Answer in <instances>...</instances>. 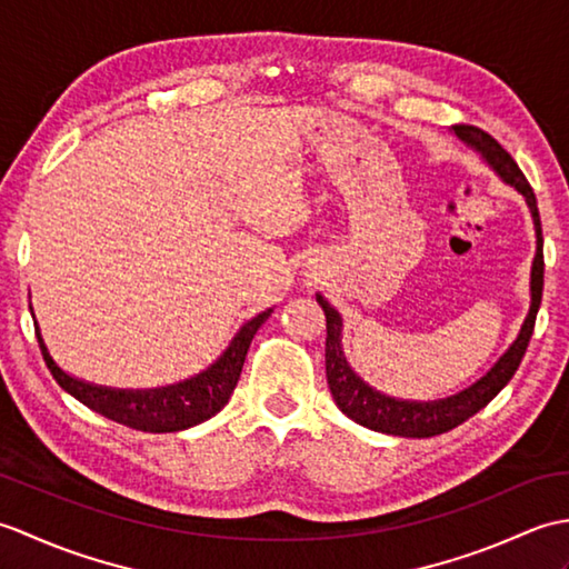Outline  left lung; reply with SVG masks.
Segmentation results:
<instances>
[{
	"label": "left lung",
	"instance_id": "obj_1",
	"mask_svg": "<svg viewBox=\"0 0 569 569\" xmlns=\"http://www.w3.org/2000/svg\"><path fill=\"white\" fill-rule=\"evenodd\" d=\"M455 131L459 139H465L467 143H471V147L481 151V156H485V159L493 166V171H497L506 183H511L518 192H523L530 214H533L536 234H538L533 273H530V293H533V300H530V312L523 322L521 335H518V340L511 345L509 352L499 359V365L493 367L485 379L477 381L475 386H469V389L462 393L445 398V401L408 403V401H396V398L381 396L379 391L369 389V386L361 381L352 369H349L347 359L342 355V345H340V332H342L340 312H337L322 296H318V303L325 310V320H328L325 369H328V383H330L335 403L340 406V410L347 418L357 420L359 426L379 430V432H389V435H401V438H432V435H442L447 430H452L459 426V422H465L467 418L479 413V410L513 379V373L518 365H521V359L528 349L530 335H533L536 316L542 298V271H546V261H542V229H540V214H538L533 188H530L523 171L511 159V153L506 151L501 143L489 134V131L479 129L475 124H455Z\"/></svg>",
	"mask_w": 569,
	"mask_h": 569
}]
</instances>
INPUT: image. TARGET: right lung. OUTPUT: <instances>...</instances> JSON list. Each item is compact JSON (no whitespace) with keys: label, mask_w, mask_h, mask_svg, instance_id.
Segmentation results:
<instances>
[{"label":"right lung","mask_w":569,"mask_h":569,"mask_svg":"<svg viewBox=\"0 0 569 569\" xmlns=\"http://www.w3.org/2000/svg\"><path fill=\"white\" fill-rule=\"evenodd\" d=\"M269 316L271 310H266L261 316L249 320L244 328L239 330L232 345H229L227 352L220 357V361L204 373H200L198 379L153 391H117L107 389V386H92L72 379L66 371H60L56 367V361L48 355V349L41 340L39 328H36V340H39L46 367L53 373L60 389H66L72 398H78L82 406H88L94 413L119 422V426L134 428L141 432H176L198 426V422L212 418L217 410L224 408L239 381V373L241 367H244L253 335H257V330Z\"/></svg>","instance_id":"1"}]
</instances>
